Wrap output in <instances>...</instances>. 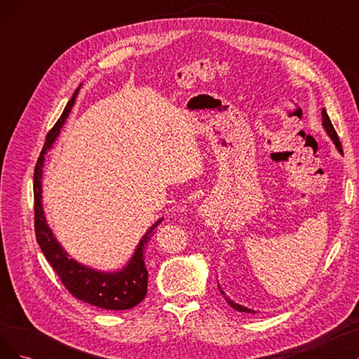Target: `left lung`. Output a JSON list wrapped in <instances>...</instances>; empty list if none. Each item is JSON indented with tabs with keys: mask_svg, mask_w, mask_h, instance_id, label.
Instances as JSON below:
<instances>
[{
	"mask_svg": "<svg viewBox=\"0 0 359 359\" xmlns=\"http://www.w3.org/2000/svg\"><path fill=\"white\" fill-rule=\"evenodd\" d=\"M322 124H323V127H325V130H327V133H328V136L332 139V142L335 144V147H337V149L340 151V153L343 154V148H341V144H340V139H339V135H337V132H335V128H334V126H332V123H331V119H330V116H328V114H327V111H322ZM219 289H220V286H219ZM220 292H222V295H224V292L220 289ZM226 298V301H227V304H229V306L232 307V309H235L236 311H243V313H256L255 310H250V309H247V307H243V306H240V304H236V302H233L231 298H227V297H224Z\"/></svg>",
	"mask_w": 359,
	"mask_h": 359,
	"instance_id": "8db88e82",
	"label": "left lung"
}]
</instances>
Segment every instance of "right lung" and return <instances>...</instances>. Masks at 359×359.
Instances as JSON below:
<instances>
[{
	"label": "right lung",
	"mask_w": 359,
	"mask_h": 359,
	"mask_svg": "<svg viewBox=\"0 0 359 359\" xmlns=\"http://www.w3.org/2000/svg\"><path fill=\"white\" fill-rule=\"evenodd\" d=\"M78 95V90L74 91L73 97L67 106L64 107L60 119L50 128L46 136L45 147H43L40 157L36 163L34 169V231L37 243L41 248L43 255L46 256L48 262L52 265L53 271L58 274L61 283L72 293L74 298L83 302H88L104 310H128L142 301L147 295L148 287V271L145 266V248L154 227L163 220L160 219L140 240L135 255L128 260V264L116 273H102L93 268L83 266L70 259L60 243L55 240L52 231L45 219L41 205V172L43 163H45L46 151L55 142L57 136L62 124L72 111V106ZM154 233V232H153Z\"/></svg>",
	"instance_id": "1"
}]
</instances>
